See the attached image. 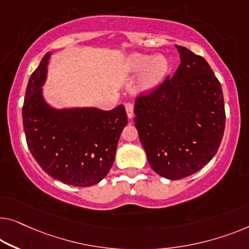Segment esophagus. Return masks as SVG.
<instances>
[{
    "instance_id": "obj_1",
    "label": "esophagus",
    "mask_w": 249,
    "mask_h": 249,
    "mask_svg": "<svg viewBox=\"0 0 249 249\" xmlns=\"http://www.w3.org/2000/svg\"><path fill=\"white\" fill-rule=\"evenodd\" d=\"M124 106L126 109V114H127V117L131 120V118L133 117V110H134V106H133L132 103H125Z\"/></svg>"
}]
</instances>
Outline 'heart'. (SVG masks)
Wrapping results in <instances>:
<instances>
[{"instance_id":"b5f03b06","label":"heart","mask_w":249,"mask_h":249,"mask_svg":"<svg viewBox=\"0 0 249 249\" xmlns=\"http://www.w3.org/2000/svg\"><path fill=\"white\" fill-rule=\"evenodd\" d=\"M128 68L133 72L144 73L141 79V88L143 90H152L157 88L164 79L169 71V61L164 55L134 53L128 58Z\"/></svg>"}]
</instances>
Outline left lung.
<instances>
[{
	"label": "left lung",
	"mask_w": 249,
	"mask_h": 249,
	"mask_svg": "<svg viewBox=\"0 0 249 249\" xmlns=\"http://www.w3.org/2000/svg\"><path fill=\"white\" fill-rule=\"evenodd\" d=\"M181 64L173 77L135 101L134 122L151 168L180 180L203 168L224 136V96L205 58L176 46Z\"/></svg>",
	"instance_id": "1"
}]
</instances>
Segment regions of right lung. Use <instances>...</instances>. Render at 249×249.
<instances>
[{
  "label": "right lung",
  "mask_w": 249,
  "mask_h": 249,
  "mask_svg": "<svg viewBox=\"0 0 249 249\" xmlns=\"http://www.w3.org/2000/svg\"><path fill=\"white\" fill-rule=\"evenodd\" d=\"M48 53L30 77L22 108L28 147L46 173L73 187H90L112 168L121 133L127 124L123 105L57 109L43 98Z\"/></svg>",
  "instance_id": "obj_1"
}]
</instances>
